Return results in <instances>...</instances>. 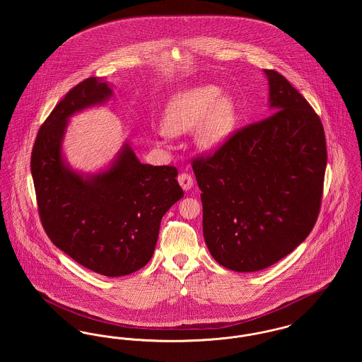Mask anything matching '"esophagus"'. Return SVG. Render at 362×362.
I'll return each instance as SVG.
<instances>
[{"instance_id":"1","label":"esophagus","mask_w":362,"mask_h":362,"mask_svg":"<svg viewBox=\"0 0 362 362\" xmlns=\"http://www.w3.org/2000/svg\"><path fill=\"white\" fill-rule=\"evenodd\" d=\"M177 182H179V185L182 186V189H191L192 187V185H194V179H192V176L189 175V173H180L179 176H177Z\"/></svg>"}]
</instances>
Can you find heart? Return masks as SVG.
Returning <instances> with one entry per match:
<instances>
[{
    "label": "heart",
    "mask_w": 362,
    "mask_h": 362,
    "mask_svg": "<svg viewBox=\"0 0 362 362\" xmlns=\"http://www.w3.org/2000/svg\"><path fill=\"white\" fill-rule=\"evenodd\" d=\"M238 119L235 99L213 84L194 86L173 95L167 103L163 126L170 134H183L195 126V142L213 151L232 134Z\"/></svg>",
    "instance_id": "b5f03b06"
}]
</instances>
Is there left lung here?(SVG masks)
<instances>
[{
    "label": "left lung",
    "instance_id": "left-lung-1",
    "mask_svg": "<svg viewBox=\"0 0 362 362\" xmlns=\"http://www.w3.org/2000/svg\"><path fill=\"white\" fill-rule=\"evenodd\" d=\"M267 118L192 158L202 191L204 238L233 272H258L291 254L317 220L327 165L325 129L310 104L276 70Z\"/></svg>",
    "mask_w": 362,
    "mask_h": 362
}]
</instances>
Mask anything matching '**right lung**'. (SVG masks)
Here are the masks:
<instances>
[{"label":"right lung","mask_w":362,"mask_h":362,"mask_svg":"<svg viewBox=\"0 0 362 362\" xmlns=\"http://www.w3.org/2000/svg\"><path fill=\"white\" fill-rule=\"evenodd\" d=\"M112 95L102 78L73 86L40 126L31 155L37 211L50 240L105 276L132 274L153 255L163 216L183 197L173 165L141 164L126 144L114 164L84 177L64 163L68 119Z\"/></svg>","instance_id":"1"}]
</instances>
